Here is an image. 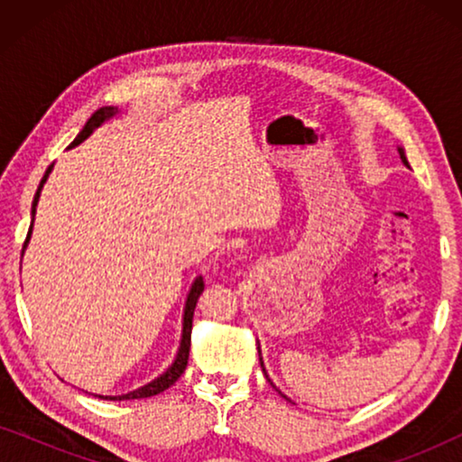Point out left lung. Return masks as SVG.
<instances>
[{
	"label": "left lung",
	"mask_w": 462,
	"mask_h": 462,
	"mask_svg": "<svg viewBox=\"0 0 462 462\" xmlns=\"http://www.w3.org/2000/svg\"><path fill=\"white\" fill-rule=\"evenodd\" d=\"M397 151H400V157H402V162L406 163V166H408V160H406V155H403V149L400 147V149H397ZM261 365H263V357H261ZM263 370H264V368H263Z\"/></svg>",
	"instance_id": "left-lung-1"
}]
</instances>
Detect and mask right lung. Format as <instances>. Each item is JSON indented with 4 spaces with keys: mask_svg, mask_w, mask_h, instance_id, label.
Here are the masks:
<instances>
[{
    "mask_svg": "<svg viewBox=\"0 0 462 462\" xmlns=\"http://www.w3.org/2000/svg\"><path fill=\"white\" fill-rule=\"evenodd\" d=\"M117 113V109L116 106H100L98 111H94L92 113V117L88 119L86 122V125L84 128H81V132L78 136H75V141L69 144V149L71 147H78L79 143H84L88 136L92 134L94 130L98 128L100 124H105L106 119H111L113 116H116ZM54 166V163H52ZM52 166H48V170H46V174H43V179H42V182H40V187H37V193H35V198H33V206H31V217H35V208H37V201H40V193H42V187H43V182L48 180V174L52 172ZM31 229H33V220H31V226H29V233H27V239H24V245H23V252H24V248H27V244H29V237H31ZM204 292V277H198V280L193 282V286H191V290H189V296H187V305H185V318H182V338H180V349H179V353H176V359H174V364L170 365V368L163 372V374L160 376V378H155L153 383H149V384H144V387H141V389H136V391H130V393H125V395H116V397H103V395H98V397H103V400H141V397H151V395H157V393H162V391H166L170 384H174L176 381H179L180 378V374L182 372H185V368H187V359H189V349H191V328H193V311H195V305H198V299H199V294Z\"/></svg>",
    "mask_w": 462,
    "mask_h": 462,
    "instance_id": "obj_1",
    "label": "right lung"
}]
</instances>
